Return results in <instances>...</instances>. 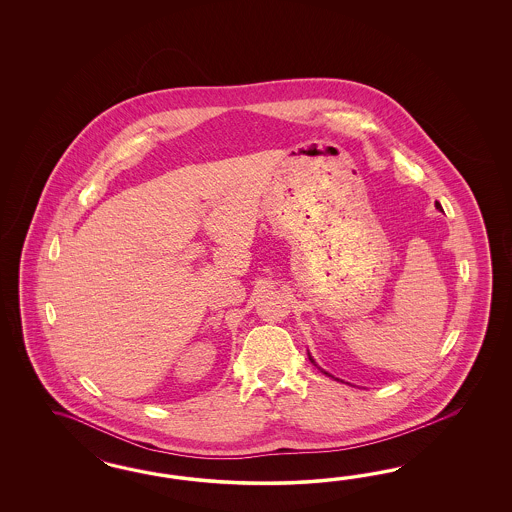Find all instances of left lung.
Masks as SVG:
<instances>
[{"instance_id":"1","label":"left lung","mask_w":512,"mask_h":512,"mask_svg":"<svg viewBox=\"0 0 512 512\" xmlns=\"http://www.w3.org/2000/svg\"><path fill=\"white\" fill-rule=\"evenodd\" d=\"M308 357H310V355H308ZM310 360L311 362H315V360H313V358L310 357ZM319 370H321V368H319ZM325 373V375H328V377H332V375H330V373H326V372H323Z\"/></svg>"}]
</instances>
